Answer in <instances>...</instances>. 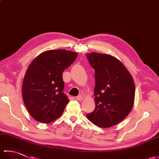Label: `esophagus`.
I'll list each match as a JSON object with an SVG mask.
<instances>
[{"mask_svg": "<svg viewBox=\"0 0 159 159\" xmlns=\"http://www.w3.org/2000/svg\"><path fill=\"white\" fill-rule=\"evenodd\" d=\"M76 99L77 100H83V96H79L76 97Z\"/></svg>", "mask_w": 159, "mask_h": 159, "instance_id": "1", "label": "esophagus"}]
</instances>
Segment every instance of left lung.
I'll list each match as a JSON object with an SVG mask.
<instances>
[{
	"mask_svg": "<svg viewBox=\"0 0 159 159\" xmlns=\"http://www.w3.org/2000/svg\"><path fill=\"white\" fill-rule=\"evenodd\" d=\"M95 70V109L87 115L90 121L109 128L126 118L133 107L135 86L130 73L120 60L107 54L87 53Z\"/></svg>",
	"mask_w": 159,
	"mask_h": 159,
	"instance_id": "left-lung-1",
	"label": "left lung"
}]
</instances>
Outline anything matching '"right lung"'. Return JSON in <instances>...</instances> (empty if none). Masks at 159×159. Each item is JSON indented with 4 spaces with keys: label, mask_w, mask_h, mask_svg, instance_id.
<instances>
[{
    "label": "right lung",
    "mask_w": 159,
    "mask_h": 159,
    "mask_svg": "<svg viewBox=\"0 0 159 159\" xmlns=\"http://www.w3.org/2000/svg\"><path fill=\"white\" fill-rule=\"evenodd\" d=\"M78 53L58 49L46 50L30 63L22 87V99L29 114L37 121L48 124L61 116L69 102L63 93V72Z\"/></svg>",
    "instance_id": "obj_1"
}]
</instances>
